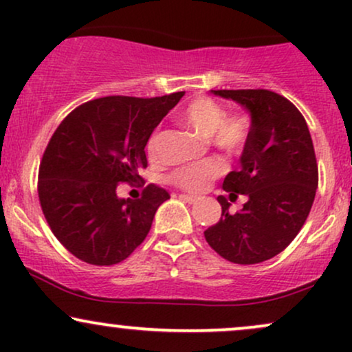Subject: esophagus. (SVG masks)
I'll return each mask as SVG.
<instances>
[{
	"label": "esophagus",
	"instance_id": "34e87169",
	"mask_svg": "<svg viewBox=\"0 0 352 352\" xmlns=\"http://www.w3.org/2000/svg\"><path fill=\"white\" fill-rule=\"evenodd\" d=\"M180 199L184 200V201H188V204H195V201L199 200V197H195V195H185V193H182Z\"/></svg>",
	"mask_w": 352,
	"mask_h": 352
}]
</instances>
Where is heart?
<instances>
[{
  "instance_id": "b5f03b06",
  "label": "heart",
  "mask_w": 352,
  "mask_h": 352,
  "mask_svg": "<svg viewBox=\"0 0 352 352\" xmlns=\"http://www.w3.org/2000/svg\"><path fill=\"white\" fill-rule=\"evenodd\" d=\"M180 120L201 137H208L218 151L227 155H240L250 137V122L243 114H228L225 107L210 98H199L182 111ZM155 140L148 142L153 152ZM221 173V165L215 160H205L185 165L170 173L168 180L187 192H201Z\"/></svg>"
}]
</instances>
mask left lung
Masks as SVG:
<instances>
[{
    "mask_svg": "<svg viewBox=\"0 0 352 352\" xmlns=\"http://www.w3.org/2000/svg\"><path fill=\"white\" fill-rule=\"evenodd\" d=\"M241 104L252 116L240 170L223 180L228 199L248 201L230 213L218 197L221 218L205 230V240L225 260L254 265L276 256L300 233L318 188V164L308 124L288 99L266 89L212 91Z\"/></svg>",
    "mask_w": 352,
    "mask_h": 352,
    "instance_id": "1",
    "label": "left lung"
}]
</instances>
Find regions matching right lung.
Instances as JSON below:
<instances>
[{
    "label": "right lung",
    "mask_w": 352,
    "mask_h": 352,
    "mask_svg": "<svg viewBox=\"0 0 352 352\" xmlns=\"http://www.w3.org/2000/svg\"><path fill=\"white\" fill-rule=\"evenodd\" d=\"M184 94L89 100L56 129L39 165L38 193L52 233L76 258L116 265L145 240L170 195L151 184L142 199H119L117 185L140 179L153 129Z\"/></svg>",
    "instance_id": "right-lung-1"
}]
</instances>
